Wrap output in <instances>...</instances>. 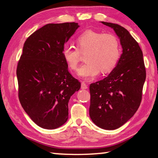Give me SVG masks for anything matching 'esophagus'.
I'll use <instances>...</instances> for the list:
<instances>
[{
	"instance_id": "esophagus-1",
	"label": "esophagus",
	"mask_w": 158,
	"mask_h": 158,
	"mask_svg": "<svg viewBox=\"0 0 158 158\" xmlns=\"http://www.w3.org/2000/svg\"><path fill=\"white\" fill-rule=\"evenodd\" d=\"M81 89H87L88 85H86L85 82H81Z\"/></svg>"
}]
</instances>
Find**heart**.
<instances>
[{
	"label": "heart",
	"instance_id": "obj_1",
	"mask_svg": "<svg viewBox=\"0 0 158 158\" xmlns=\"http://www.w3.org/2000/svg\"><path fill=\"white\" fill-rule=\"evenodd\" d=\"M77 48L65 45L63 56L69 68L75 70L78 67L80 53H85V63L80 67L78 74L90 79L101 73H109L116 65L120 57L118 40L111 34L86 31L77 37Z\"/></svg>",
	"mask_w": 158,
	"mask_h": 158
}]
</instances>
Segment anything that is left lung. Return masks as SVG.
I'll list each match as a JSON object with an SVG mask.
<instances>
[{
	"label": "left lung",
	"mask_w": 158,
	"mask_h": 158,
	"mask_svg": "<svg viewBox=\"0 0 158 158\" xmlns=\"http://www.w3.org/2000/svg\"><path fill=\"white\" fill-rule=\"evenodd\" d=\"M102 23L114 29L123 53L107 77L90 85L89 115L97 126L112 130L125 124L139 107L146 73L142 51L129 32L116 23Z\"/></svg>",
	"instance_id": "obj_1"
}]
</instances>
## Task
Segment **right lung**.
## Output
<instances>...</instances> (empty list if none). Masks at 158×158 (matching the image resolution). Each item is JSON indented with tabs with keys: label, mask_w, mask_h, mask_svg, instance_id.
Instances as JSON below:
<instances>
[{
	"label": "right lung",
	"mask_w": 158,
	"mask_h": 158,
	"mask_svg": "<svg viewBox=\"0 0 158 158\" xmlns=\"http://www.w3.org/2000/svg\"><path fill=\"white\" fill-rule=\"evenodd\" d=\"M77 23H49L31 35L18 62L19 99L35 123L56 129L68 121L70 97L81 88L63 56Z\"/></svg>",
	"instance_id": "add662e5"
}]
</instances>
